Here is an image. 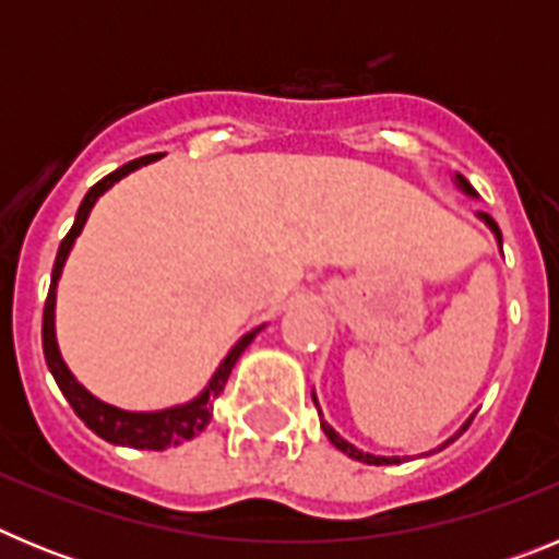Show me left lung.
Instances as JSON below:
<instances>
[{
	"label": "left lung",
	"instance_id": "left-lung-1",
	"mask_svg": "<svg viewBox=\"0 0 559 559\" xmlns=\"http://www.w3.org/2000/svg\"><path fill=\"white\" fill-rule=\"evenodd\" d=\"M456 187H459V190L464 192V195H471V199H476V190H473V187H471V181L464 179V176H459V173H456ZM478 218H481L484 224L490 226V231H492V235H496L498 246H501V229H498V224H496V221H492L490 215H487V212H478ZM313 403H316V408H319V400H316V392H313ZM471 419H473V417H471ZM471 419H467V423H464V426L459 428V433H453V437H451V439H445V442H442V445H439V448H433V451H428L426 456H431V453L442 451V448H448V445H451L453 439H459V437H462V433L467 431V426H471ZM319 423H322V431H324V437H328L330 442H333V445L338 448L341 453H347L349 459H355V462H364V464H397V462H400V456H374V453H364V451H360V448H355L353 442H347V439L341 437V433L335 431L333 426H330L328 419L322 417V412H319Z\"/></svg>",
	"mask_w": 559,
	"mask_h": 559
}]
</instances>
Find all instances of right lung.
I'll list each match as a JSON object with an SVG mask.
<instances>
[{
    "mask_svg": "<svg viewBox=\"0 0 559 559\" xmlns=\"http://www.w3.org/2000/svg\"><path fill=\"white\" fill-rule=\"evenodd\" d=\"M153 159H159V156L153 153V156H142V159L128 162V165H122L120 170L108 173L106 179H100L92 190L86 192V199H83L81 206H78L75 224H72L69 235L63 237L61 246H58L56 265H52V283H49L47 302H44V322H41L44 358H47V367L49 372H52V378H56L58 389H61L63 397L69 400V406L75 408V414L86 423V428H92L100 439H106V442H111V445L140 448V451H165V448L181 445V442H187V439L199 437V433L210 426L212 403H215V397L224 392L226 380H229L231 374V367H235L237 358H240L243 349L254 341V335L263 330V328H254L251 333H246L243 338L237 341L235 347L229 349V355L221 360V367L215 369V374H212L210 383H206L204 392H201L199 397H192L190 403H181V406L162 408V412H126V408H117L111 406V403H103V400H97L95 394L78 383L75 374L69 372L56 338V290H58V280H61L63 263H67L69 251H72V246H75L78 235L83 231L88 212H92V206L97 204V199H100L103 192L111 190L120 179H126L128 173L140 170L142 165H151Z\"/></svg>",
    "mask_w": 559,
    "mask_h": 559,
    "instance_id": "obj_1",
    "label": "right lung"
}]
</instances>
